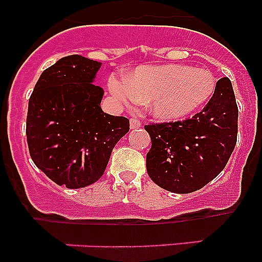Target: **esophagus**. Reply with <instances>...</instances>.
I'll return each mask as SVG.
<instances>
[{
  "instance_id": "34e87169",
  "label": "esophagus",
  "mask_w": 262,
  "mask_h": 262,
  "mask_svg": "<svg viewBox=\"0 0 262 262\" xmlns=\"http://www.w3.org/2000/svg\"><path fill=\"white\" fill-rule=\"evenodd\" d=\"M129 127L133 129L139 128V127H142V122L139 119H136V118H131V119H129Z\"/></svg>"
}]
</instances>
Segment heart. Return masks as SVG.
Returning <instances> with one entry per match:
<instances>
[{"mask_svg":"<svg viewBox=\"0 0 262 262\" xmlns=\"http://www.w3.org/2000/svg\"><path fill=\"white\" fill-rule=\"evenodd\" d=\"M215 86L216 80L210 71L177 64L139 67L126 80H110L111 93L119 101H148L151 114L161 120L191 114L209 101Z\"/></svg>","mask_w":262,"mask_h":262,"instance_id":"obj_1","label":"heart"}]
</instances>
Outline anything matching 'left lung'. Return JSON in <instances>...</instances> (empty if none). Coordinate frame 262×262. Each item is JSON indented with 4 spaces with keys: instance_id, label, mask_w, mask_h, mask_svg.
Returning a JSON list of instances; mask_svg holds the SVG:
<instances>
[{
    "instance_id": "8db88e82",
    "label": "left lung",
    "mask_w": 262,
    "mask_h": 262,
    "mask_svg": "<svg viewBox=\"0 0 262 262\" xmlns=\"http://www.w3.org/2000/svg\"><path fill=\"white\" fill-rule=\"evenodd\" d=\"M237 117L232 84L216 82L202 111L193 118L144 127L152 140L147 172L165 190L193 193L212 181L226 166L237 140Z\"/></svg>"
}]
</instances>
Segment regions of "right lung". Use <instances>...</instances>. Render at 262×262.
Here are the masks:
<instances>
[{
    "label": "right lung",
    "mask_w": 262,
    "mask_h": 262,
    "mask_svg": "<svg viewBox=\"0 0 262 262\" xmlns=\"http://www.w3.org/2000/svg\"><path fill=\"white\" fill-rule=\"evenodd\" d=\"M101 62L80 55L57 60L29 99L26 135L32 161L55 184L78 189L102 177L129 120L103 113L93 84Z\"/></svg>",
    "instance_id": "1"
}]
</instances>
